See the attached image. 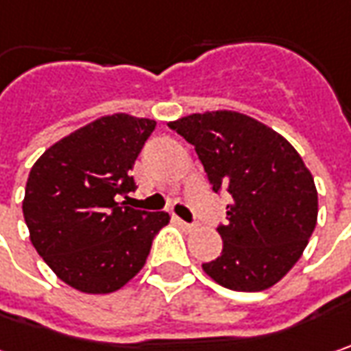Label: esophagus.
I'll list each match as a JSON object with an SVG mask.
<instances>
[{"label":"esophagus","mask_w":351,"mask_h":351,"mask_svg":"<svg viewBox=\"0 0 351 351\" xmlns=\"http://www.w3.org/2000/svg\"><path fill=\"white\" fill-rule=\"evenodd\" d=\"M176 221H178V223H180V226H182V228H184L186 232H194V230L198 228V223H191V221H184L182 218H178V216H176Z\"/></svg>","instance_id":"1"}]
</instances>
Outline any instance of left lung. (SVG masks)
Listing matches in <instances>:
<instances>
[{"mask_svg": "<svg viewBox=\"0 0 351 351\" xmlns=\"http://www.w3.org/2000/svg\"><path fill=\"white\" fill-rule=\"evenodd\" d=\"M171 130L194 145L212 189L232 196L220 257L202 269L243 293L265 291L300 259L318 218L314 178L297 149L250 115L206 112L180 117Z\"/></svg>", "mask_w": 351, "mask_h": 351, "instance_id": "1", "label": "left lung"}]
</instances>
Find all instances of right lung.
I'll return each instance as SVG.
<instances>
[{
    "mask_svg": "<svg viewBox=\"0 0 351 351\" xmlns=\"http://www.w3.org/2000/svg\"><path fill=\"white\" fill-rule=\"evenodd\" d=\"M155 121L104 115L49 147L25 186L31 243L60 281L88 295L121 289L145 265L167 212L119 202L135 191L130 171Z\"/></svg>",
    "mask_w": 351,
    "mask_h": 351,
    "instance_id": "right-lung-1",
    "label": "right lung"
}]
</instances>
